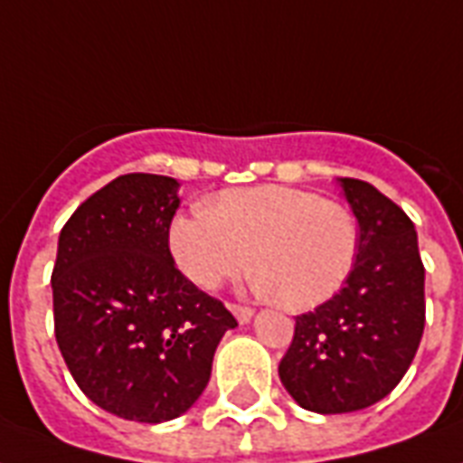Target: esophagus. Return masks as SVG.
<instances>
[{
	"mask_svg": "<svg viewBox=\"0 0 463 463\" xmlns=\"http://www.w3.org/2000/svg\"><path fill=\"white\" fill-rule=\"evenodd\" d=\"M232 311H234V317L239 318L241 324L250 321V317H253V309H250V307H243V304H232Z\"/></svg>",
	"mask_w": 463,
	"mask_h": 463,
	"instance_id": "1",
	"label": "esophagus"
}]
</instances>
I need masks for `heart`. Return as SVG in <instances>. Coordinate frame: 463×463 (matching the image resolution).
<instances>
[{
    "label": "heart",
    "mask_w": 463,
    "mask_h": 463,
    "mask_svg": "<svg viewBox=\"0 0 463 463\" xmlns=\"http://www.w3.org/2000/svg\"><path fill=\"white\" fill-rule=\"evenodd\" d=\"M168 246L183 275L217 289L256 260L258 288L289 309L328 302L345 285L360 250L354 214L318 193L258 185L224 191L178 214Z\"/></svg>",
    "instance_id": "1"
}]
</instances>
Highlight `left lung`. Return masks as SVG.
Wrapping results in <instances>:
<instances>
[{"mask_svg": "<svg viewBox=\"0 0 463 463\" xmlns=\"http://www.w3.org/2000/svg\"><path fill=\"white\" fill-rule=\"evenodd\" d=\"M360 224L345 288L299 314L280 360L289 396L314 413H353L393 392L425 328V268L413 222L367 181L340 178Z\"/></svg>", "mask_w": 463, "mask_h": 463, "instance_id": "1", "label": "left lung"}]
</instances>
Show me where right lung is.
I'll use <instances>...</instances> for the list:
<instances>
[{"label":"right lung","instance_id":"1","mask_svg":"<svg viewBox=\"0 0 463 463\" xmlns=\"http://www.w3.org/2000/svg\"><path fill=\"white\" fill-rule=\"evenodd\" d=\"M178 181L125 174L74 210L52 268L55 338L96 406L135 422L174 420L205 392L232 311L174 263Z\"/></svg>","mask_w":463,"mask_h":463}]
</instances>
